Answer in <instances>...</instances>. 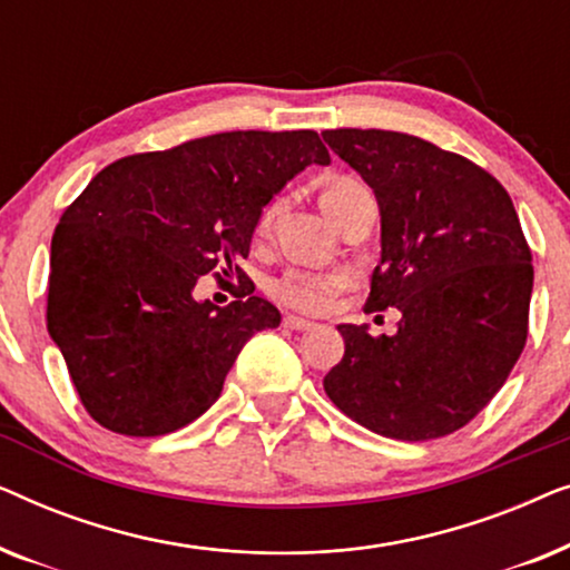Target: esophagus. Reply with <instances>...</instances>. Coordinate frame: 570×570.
<instances>
[{"instance_id": "1", "label": "esophagus", "mask_w": 570, "mask_h": 570, "mask_svg": "<svg viewBox=\"0 0 570 570\" xmlns=\"http://www.w3.org/2000/svg\"><path fill=\"white\" fill-rule=\"evenodd\" d=\"M283 326H285V330H293V332H306V330H311V326H314V322H308V318H301V316H285Z\"/></svg>"}]
</instances>
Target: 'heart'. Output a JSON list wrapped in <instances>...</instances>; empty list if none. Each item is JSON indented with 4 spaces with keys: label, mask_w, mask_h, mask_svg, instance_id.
<instances>
[{
    "label": "heart",
    "mask_w": 570,
    "mask_h": 570,
    "mask_svg": "<svg viewBox=\"0 0 570 570\" xmlns=\"http://www.w3.org/2000/svg\"><path fill=\"white\" fill-rule=\"evenodd\" d=\"M365 186L357 178L337 176L324 186L322 207L324 213L337 223V217L345 209L347 199ZM277 205L262 209L259 220H256V236H267L272 220H275ZM347 287L345 272H311V269H285L283 275L269 283V295L285 308L301 311V314H324L332 308L337 295Z\"/></svg>",
    "instance_id": "obj_1"
}]
</instances>
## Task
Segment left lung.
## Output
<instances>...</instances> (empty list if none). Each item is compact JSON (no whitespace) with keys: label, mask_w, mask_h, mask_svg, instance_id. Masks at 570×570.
<instances>
[{"label":"left lung","mask_w":570,"mask_h":570,"mask_svg":"<svg viewBox=\"0 0 570 570\" xmlns=\"http://www.w3.org/2000/svg\"><path fill=\"white\" fill-rule=\"evenodd\" d=\"M324 142L376 191L381 264L365 311L396 334L340 324L345 355L324 392L396 441L464 428L505 384L529 334L532 252L509 191L464 155L386 129H326Z\"/></svg>","instance_id":"1"}]
</instances>
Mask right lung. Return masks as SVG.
Returning a JSON list of instances; mask_svg holds the SVG:
<instances>
[{"instance_id": "right-lung-1", "label": "right lung", "mask_w": 570, "mask_h": 570, "mask_svg": "<svg viewBox=\"0 0 570 570\" xmlns=\"http://www.w3.org/2000/svg\"><path fill=\"white\" fill-rule=\"evenodd\" d=\"M330 153L316 131H220L111 163L51 238L46 326L98 425L150 439L213 407L240 347L279 311L248 291L262 207ZM236 274L220 309L193 301L202 274Z\"/></svg>"}]
</instances>
